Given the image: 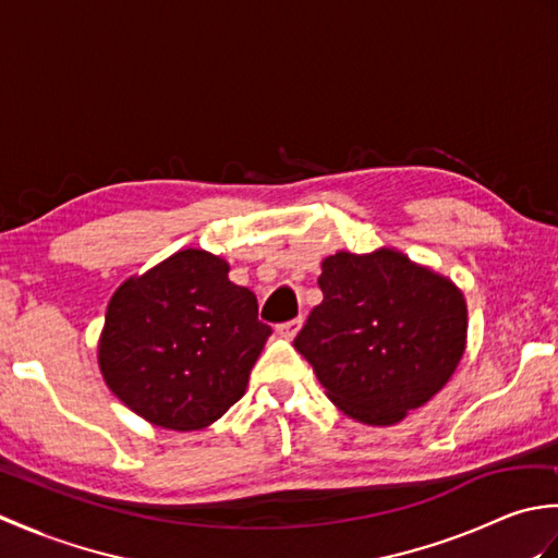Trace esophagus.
<instances>
[{"instance_id":"esophagus-1","label":"esophagus","mask_w":558,"mask_h":558,"mask_svg":"<svg viewBox=\"0 0 558 558\" xmlns=\"http://www.w3.org/2000/svg\"><path fill=\"white\" fill-rule=\"evenodd\" d=\"M302 316L300 318H292V322H286V324H280L276 330H278V336L280 338H286V340H292L294 336L300 333V328H302Z\"/></svg>"}]
</instances>
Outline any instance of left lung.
Instances as JSON below:
<instances>
[{
    "instance_id": "left-lung-1",
    "label": "left lung",
    "mask_w": 558,
    "mask_h": 558,
    "mask_svg": "<svg viewBox=\"0 0 558 558\" xmlns=\"http://www.w3.org/2000/svg\"><path fill=\"white\" fill-rule=\"evenodd\" d=\"M314 306L294 350L350 420L393 426L426 405L468 345V302L453 280L398 248L322 260Z\"/></svg>"
}]
</instances>
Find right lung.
<instances>
[{"label":"right lung","mask_w":558,"mask_h":558,"mask_svg":"<svg viewBox=\"0 0 558 558\" xmlns=\"http://www.w3.org/2000/svg\"><path fill=\"white\" fill-rule=\"evenodd\" d=\"M230 264L182 248L114 290L98 340L105 384L146 422L206 429L244 396L270 336Z\"/></svg>","instance_id":"add662e5"}]
</instances>
